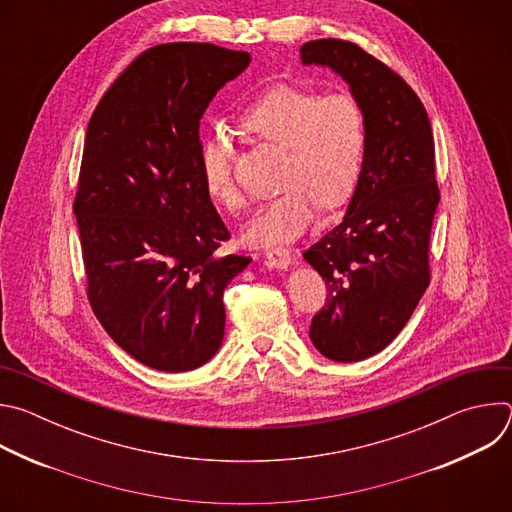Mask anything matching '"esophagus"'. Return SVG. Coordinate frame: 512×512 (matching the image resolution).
Returning <instances> with one entry per match:
<instances>
[{
    "label": "esophagus",
    "instance_id": "esophagus-1",
    "mask_svg": "<svg viewBox=\"0 0 512 512\" xmlns=\"http://www.w3.org/2000/svg\"><path fill=\"white\" fill-rule=\"evenodd\" d=\"M265 263L273 269H287L291 265V255L283 247H275L265 253Z\"/></svg>",
    "mask_w": 512,
    "mask_h": 512
}]
</instances>
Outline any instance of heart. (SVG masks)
Masks as SVG:
<instances>
[{
	"instance_id": "obj_1",
	"label": "heart",
	"mask_w": 512,
	"mask_h": 512,
	"mask_svg": "<svg viewBox=\"0 0 512 512\" xmlns=\"http://www.w3.org/2000/svg\"><path fill=\"white\" fill-rule=\"evenodd\" d=\"M251 135L285 148L281 184L285 192L263 204L243 233L253 247H271L302 237L316 221L318 204L334 208L356 190L367 123L350 95H326L302 87H275L241 117ZM206 192L231 212L243 208L233 178V152L223 135H210L200 148Z\"/></svg>"
}]
</instances>
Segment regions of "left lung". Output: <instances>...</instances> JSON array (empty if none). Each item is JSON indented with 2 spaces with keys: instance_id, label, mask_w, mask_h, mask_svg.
<instances>
[{
  "instance_id": "obj_1",
  "label": "left lung",
  "mask_w": 512,
  "mask_h": 512,
  "mask_svg": "<svg viewBox=\"0 0 512 512\" xmlns=\"http://www.w3.org/2000/svg\"><path fill=\"white\" fill-rule=\"evenodd\" d=\"M300 54L304 66L336 72L367 123L362 174L342 223L304 253L328 291L310 338L326 358L356 362L393 342L429 283L440 202L431 123L397 72L356 44L312 40Z\"/></svg>"
}]
</instances>
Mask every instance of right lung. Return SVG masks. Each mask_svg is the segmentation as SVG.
Wrapping results in <instances>:
<instances>
[{
    "mask_svg": "<svg viewBox=\"0 0 512 512\" xmlns=\"http://www.w3.org/2000/svg\"><path fill=\"white\" fill-rule=\"evenodd\" d=\"M247 52L204 42L137 56L97 105L75 216L89 300L105 332L145 367L194 371L223 344L227 285L251 257L229 239L204 188L200 119Z\"/></svg>",
    "mask_w": 512,
    "mask_h": 512,
    "instance_id": "right-lung-1",
    "label": "right lung"
}]
</instances>
